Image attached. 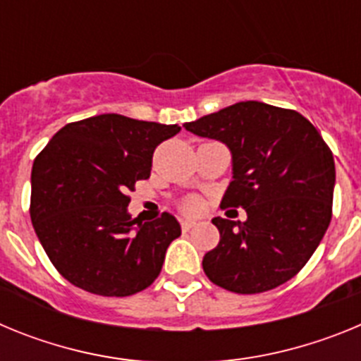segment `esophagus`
<instances>
[{
  "label": "esophagus",
  "mask_w": 361,
  "mask_h": 361,
  "mask_svg": "<svg viewBox=\"0 0 361 361\" xmlns=\"http://www.w3.org/2000/svg\"><path fill=\"white\" fill-rule=\"evenodd\" d=\"M193 226H195V222H193V220H183V231L184 233L190 231V229L193 228Z\"/></svg>",
  "instance_id": "obj_1"
}]
</instances>
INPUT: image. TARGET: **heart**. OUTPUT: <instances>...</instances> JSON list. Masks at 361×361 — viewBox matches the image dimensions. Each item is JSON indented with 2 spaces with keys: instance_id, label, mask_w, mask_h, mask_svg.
Listing matches in <instances>:
<instances>
[{
  "instance_id": "obj_1",
  "label": "heart",
  "mask_w": 361,
  "mask_h": 361,
  "mask_svg": "<svg viewBox=\"0 0 361 361\" xmlns=\"http://www.w3.org/2000/svg\"><path fill=\"white\" fill-rule=\"evenodd\" d=\"M184 209H186L188 213H197L200 209V202L197 199L186 200V204H184Z\"/></svg>"
}]
</instances>
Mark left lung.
I'll use <instances>...</instances> for the list:
<instances>
[{"label":"left lung","instance_id":"left-lung-1","mask_svg":"<svg viewBox=\"0 0 361 361\" xmlns=\"http://www.w3.org/2000/svg\"><path fill=\"white\" fill-rule=\"evenodd\" d=\"M184 128L228 146L233 180L222 206L247 215L244 222L212 220L220 242L204 255L206 276L240 295L291 280L314 253L333 215L336 171L320 132L298 111L258 101L231 104Z\"/></svg>","mask_w":361,"mask_h":361}]
</instances>
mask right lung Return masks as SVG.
<instances>
[{"mask_svg":"<svg viewBox=\"0 0 361 361\" xmlns=\"http://www.w3.org/2000/svg\"><path fill=\"white\" fill-rule=\"evenodd\" d=\"M178 124L103 114L63 126L32 166L30 219L50 262L94 295L130 296L152 286L168 245L180 237L173 215L142 222L128 213L153 152Z\"/></svg>","mask_w":361,"mask_h":361,"instance_id":"add662e5","label":"right lung"}]
</instances>
